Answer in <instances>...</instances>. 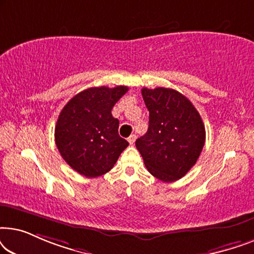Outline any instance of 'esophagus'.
<instances>
[{
    "label": "esophagus",
    "mask_w": 254,
    "mask_h": 254,
    "mask_svg": "<svg viewBox=\"0 0 254 254\" xmlns=\"http://www.w3.org/2000/svg\"><path fill=\"white\" fill-rule=\"evenodd\" d=\"M127 140H128V142H129L130 144H133L134 142H135V140H136V135H135V134H131L130 136L127 138Z\"/></svg>",
    "instance_id": "1"
}]
</instances>
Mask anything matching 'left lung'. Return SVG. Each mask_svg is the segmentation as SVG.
Returning a JSON list of instances; mask_svg holds the SVG:
<instances>
[{
	"mask_svg": "<svg viewBox=\"0 0 254 254\" xmlns=\"http://www.w3.org/2000/svg\"><path fill=\"white\" fill-rule=\"evenodd\" d=\"M149 128L135 142L148 171L165 183L183 178L195 164L206 141L199 112L173 89H142Z\"/></svg>",
	"mask_w": 254,
	"mask_h": 254,
	"instance_id": "8db88e82",
	"label": "left lung"
}]
</instances>
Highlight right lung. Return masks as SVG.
Listing matches in <instances>:
<instances>
[{
	"label": "right lung",
	"mask_w": 254,
	"mask_h": 254,
	"mask_svg": "<svg viewBox=\"0 0 254 254\" xmlns=\"http://www.w3.org/2000/svg\"><path fill=\"white\" fill-rule=\"evenodd\" d=\"M127 86L90 88L72 97L62 109L55 126V143L62 158L79 175L95 178L109 172L129 144L119 136L116 103Z\"/></svg>",
	"instance_id": "right-lung-1"
}]
</instances>
